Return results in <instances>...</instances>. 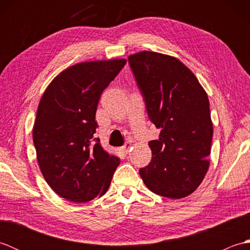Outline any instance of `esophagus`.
I'll use <instances>...</instances> for the list:
<instances>
[{"mask_svg": "<svg viewBox=\"0 0 250 250\" xmlns=\"http://www.w3.org/2000/svg\"><path fill=\"white\" fill-rule=\"evenodd\" d=\"M131 147H132V144L128 142V143H125V144L124 145V147H122V149H124V151L125 153H128L130 151V149H131Z\"/></svg>", "mask_w": 250, "mask_h": 250, "instance_id": "1", "label": "esophagus"}]
</instances>
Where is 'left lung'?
I'll list each match as a JSON object with an SVG mask.
<instances>
[{
  "label": "left lung",
  "instance_id": "obj_1",
  "mask_svg": "<svg viewBox=\"0 0 250 250\" xmlns=\"http://www.w3.org/2000/svg\"><path fill=\"white\" fill-rule=\"evenodd\" d=\"M159 140L149 142L150 163L140 169L146 187L168 199L190 195L208 171L213 122L206 91L177 58L155 51L129 56Z\"/></svg>",
  "mask_w": 250,
  "mask_h": 250
}]
</instances>
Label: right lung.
<instances>
[{
  "label": "right lung",
  "mask_w": 250,
  "mask_h": 250,
  "mask_svg": "<svg viewBox=\"0 0 250 250\" xmlns=\"http://www.w3.org/2000/svg\"><path fill=\"white\" fill-rule=\"evenodd\" d=\"M125 59L81 62L63 70L43 93L33 125L41 172L63 199L84 203L108 190L120 159L92 139L98 103L103 90Z\"/></svg>",
  "instance_id": "add662e5"
}]
</instances>
